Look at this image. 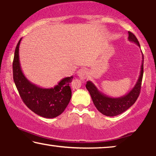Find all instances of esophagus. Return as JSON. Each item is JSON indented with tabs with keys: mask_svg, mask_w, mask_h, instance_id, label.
I'll return each instance as SVG.
<instances>
[{
	"mask_svg": "<svg viewBox=\"0 0 156 156\" xmlns=\"http://www.w3.org/2000/svg\"><path fill=\"white\" fill-rule=\"evenodd\" d=\"M77 75L80 76L81 79H85L87 76V71L84 69H80V70H78L77 72H76Z\"/></svg>",
	"mask_w": 156,
	"mask_h": 156,
	"instance_id": "esophagus-1",
	"label": "esophagus"
}]
</instances>
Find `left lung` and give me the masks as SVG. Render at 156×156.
<instances>
[{
  "label": "left lung",
  "instance_id": "left-lung-1",
  "mask_svg": "<svg viewBox=\"0 0 156 156\" xmlns=\"http://www.w3.org/2000/svg\"><path fill=\"white\" fill-rule=\"evenodd\" d=\"M129 41L133 42L140 48L139 42L133 33L129 32ZM142 62L140 74L137 82L131 91L122 97L112 98L100 91L91 81L87 82L86 88L90 94L93 103L99 112L107 116H115L119 115L129 108L137 100L139 96L141 82L144 74V55L142 54Z\"/></svg>",
  "mask_w": 156,
  "mask_h": 156
}]
</instances>
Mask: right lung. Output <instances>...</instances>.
<instances>
[{
    "mask_svg": "<svg viewBox=\"0 0 156 156\" xmlns=\"http://www.w3.org/2000/svg\"><path fill=\"white\" fill-rule=\"evenodd\" d=\"M19 40L15 51L12 72L15 84L21 99L27 107L36 114L44 118L58 116L67 107L72 97L69 87L73 76L63 78L53 88H42L27 80L23 74L19 59Z\"/></svg>",
    "mask_w": 156,
    "mask_h": 156,
    "instance_id": "obj_1",
    "label": "right lung"
}]
</instances>
